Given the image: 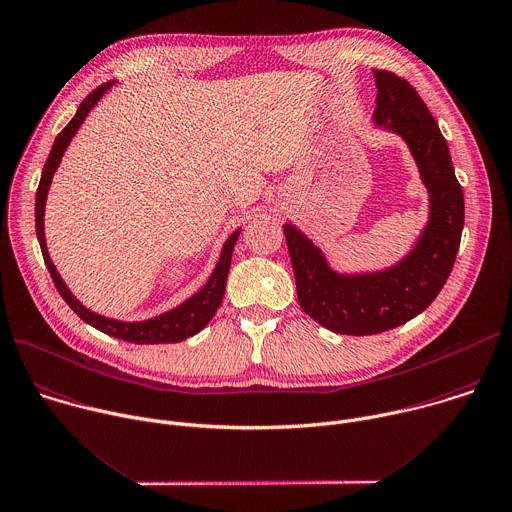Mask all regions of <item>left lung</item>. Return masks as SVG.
I'll return each instance as SVG.
<instances>
[{"label": "left lung", "instance_id": "obj_1", "mask_svg": "<svg viewBox=\"0 0 512 512\" xmlns=\"http://www.w3.org/2000/svg\"><path fill=\"white\" fill-rule=\"evenodd\" d=\"M374 78V120L406 140L430 195V221L414 251L380 273L339 275L301 231L283 227L301 309L323 327L346 335L382 333L422 313L454 267L464 227L462 187L428 106L398 74L374 70Z\"/></svg>", "mask_w": 512, "mask_h": 512}]
</instances>
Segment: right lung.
<instances>
[{"mask_svg": "<svg viewBox=\"0 0 512 512\" xmlns=\"http://www.w3.org/2000/svg\"><path fill=\"white\" fill-rule=\"evenodd\" d=\"M114 84V80L110 82H104L100 84L96 90H92L84 100L82 104L78 106L76 110V116L66 124V128L56 136L54 140V146L48 154V160L44 164V170H42V179H40V185H38V193H36V233H38V241H40V247H42V255H44V261H46V267L52 275V281L58 289V293L62 295V299L74 309V313L84 319L86 323H90L92 327L104 331L106 335H112V337H118V339H124V342H130V344H177V342H183V339L199 333L211 319L213 315L217 313L219 305L223 303V293H225V285H227V275H229V267H231V257H233V249H235V243L239 239V233L241 229H237L229 239L227 243L223 245V251H221V257H219V263L213 271V275L209 277L207 285L197 291L193 297H189L185 303H181L179 307L170 309L162 315H156L152 319H146V321H132V323H126V321H116V319H110V317H104V315H98L90 309H86L72 293L70 289L66 287V283L62 281V277L58 275L50 255H48V249H46V237H44V209H46V197H48V189L52 185V177L56 173V168L64 156V150L68 148L72 136L78 132L80 124L84 122V118L88 116V112L96 106V102L106 94V90Z\"/></svg>", "mask_w": 512, "mask_h": 512, "instance_id": "obj_1", "label": "right lung"}]
</instances>
